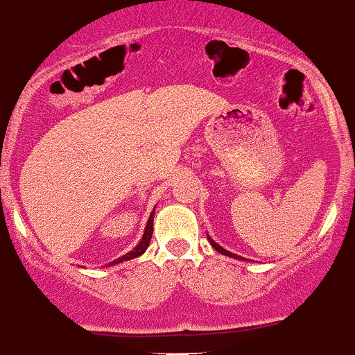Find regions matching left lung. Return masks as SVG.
<instances>
[{
    "instance_id": "left-lung-1",
    "label": "left lung",
    "mask_w": 355,
    "mask_h": 355,
    "mask_svg": "<svg viewBox=\"0 0 355 355\" xmlns=\"http://www.w3.org/2000/svg\"><path fill=\"white\" fill-rule=\"evenodd\" d=\"M209 243H211V245H213V249H215V250H218L220 254H223V255H230V257H237V259H242V257H239V255H235V254L228 252V250H225L223 247H220L218 243L215 242V240H211V239H209Z\"/></svg>"
}]
</instances>
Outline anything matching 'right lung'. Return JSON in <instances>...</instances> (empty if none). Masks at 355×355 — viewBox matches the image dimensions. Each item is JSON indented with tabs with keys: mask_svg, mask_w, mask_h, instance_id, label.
Listing matches in <instances>:
<instances>
[{
	"mask_svg": "<svg viewBox=\"0 0 355 355\" xmlns=\"http://www.w3.org/2000/svg\"><path fill=\"white\" fill-rule=\"evenodd\" d=\"M152 232H154V211H152L150 216H148L146 232H144V237H142V240H140L139 245H137L133 250H130V252H128V254H125L123 257H120V259H116V261H113L112 264H120V262H123V261H130V259L139 257V255H142L144 252H146L147 247H148V242H150V239H152Z\"/></svg>",
	"mask_w": 355,
	"mask_h": 355,
	"instance_id": "add662e5",
	"label": "right lung"
}]
</instances>
